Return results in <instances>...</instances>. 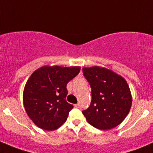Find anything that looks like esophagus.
Wrapping results in <instances>:
<instances>
[{
	"label": "esophagus",
	"mask_w": 153,
	"mask_h": 153,
	"mask_svg": "<svg viewBox=\"0 0 153 153\" xmlns=\"http://www.w3.org/2000/svg\"><path fill=\"white\" fill-rule=\"evenodd\" d=\"M74 106H75V107H76V108H79V106H80V104H78H78H75V105H74Z\"/></svg>",
	"instance_id": "34e87169"
}]
</instances>
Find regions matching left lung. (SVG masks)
Masks as SVG:
<instances>
[{
	"instance_id": "8db88e82",
	"label": "left lung",
	"mask_w": 153,
	"mask_h": 153,
	"mask_svg": "<svg viewBox=\"0 0 153 153\" xmlns=\"http://www.w3.org/2000/svg\"><path fill=\"white\" fill-rule=\"evenodd\" d=\"M82 70L92 89L90 105L82 111L86 121L101 130L119 125L132 105V96L126 81L106 68L93 67Z\"/></svg>"
}]
</instances>
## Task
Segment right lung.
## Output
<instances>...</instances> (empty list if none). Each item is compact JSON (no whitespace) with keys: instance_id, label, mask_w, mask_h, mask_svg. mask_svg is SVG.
<instances>
[{"instance_id":"1","label":"right lung","mask_w":153,"mask_h":153,"mask_svg":"<svg viewBox=\"0 0 153 153\" xmlns=\"http://www.w3.org/2000/svg\"><path fill=\"white\" fill-rule=\"evenodd\" d=\"M79 72L78 67H43L29 77L24 87V105L38 127L55 130L67 121L73 108L66 100L67 84Z\"/></svg>"}]
</instances>
